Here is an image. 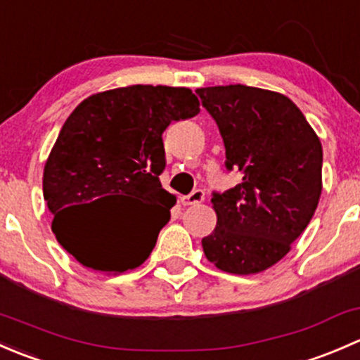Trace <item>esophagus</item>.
<instances>
[{"label": "esophagus", "instance_id": "34e87169", "mask_svg": "<svg viewBox=\"0 0 360 360\" xmlns=\"http://www.w3.org/2000/svg\"><path fill=\"white\" fill-rule=\"evenodd\" d=\"M203 198H205V191L203 190H195L191 191L188 197H183L184 205H197V203H202Z\"/></svg>", "mask_w": 360, "mask_h": 360}]
</instances>
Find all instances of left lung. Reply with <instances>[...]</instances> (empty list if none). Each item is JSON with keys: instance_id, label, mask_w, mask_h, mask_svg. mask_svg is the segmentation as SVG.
Instances as JSON below:
<instances>
[{"instance_id": "8db88e82", "label": "left lung", "mask_w": 360, "mask_h": 360, "mask_svg": "<svg viewBox=\"0 0 360 360\" xmlns=\"http://www.w3.org/2000/svg\"><path fill=\"white\" fill-rule=\"evenodd\" d=\"M197 94L216 120L226 169L242 183L212 195L217 224L202 238L219 270L250 275L274 266L314 217L322 191V144L289 97L248 85Z\"/></svg>"}]
</instances>
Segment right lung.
Listing matches in <instances>:
<instances>
[{"label":"right lung","mask_w":360,"mask_h":360,"mask_svg":"<svg viewBox=\"0 0 360 360\" xmlns=\"http://www.w3.org/2000/svg\"><path fill=\"white\" fill-rule=\"evenodd\" d=\"M198 106L184 86L132 85L94 94L69 115L45 163L43 198L56 238L78 263L122 274L148 259L176 203L158 179L162 134ZM104 198L118 201L117 210L92 217L88 207ZM151 205L159 209L153 220Z\"/></svg>","instance_id":"add662e5"}]
</instances>
